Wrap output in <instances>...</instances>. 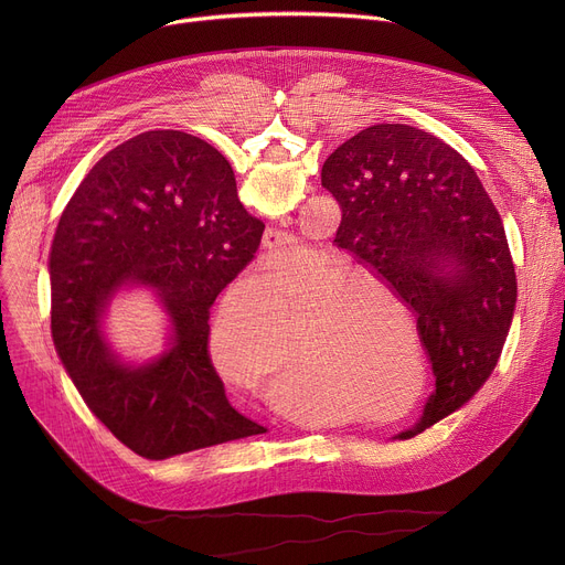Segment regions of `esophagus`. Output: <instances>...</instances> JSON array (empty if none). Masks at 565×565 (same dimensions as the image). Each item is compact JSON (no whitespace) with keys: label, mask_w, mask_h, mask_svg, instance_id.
Listing matches in <instances>:
<instances>
[{"label":"esophagus","mask_w":565,"mask_h":565,"mask_svg":"<svg viewBox=\"0 0 565 565\" xmlns=\"http://www.w3.org/2000/svg\"><path fill=\"white\" fill-rule=\"evenodd\" d=\"M284 236H281V232H277V230H268L266 232V236H264V248L270 253V255H279V250L284 248Z\"/></svg>","instance_id":"obj_1"}]
</instances>
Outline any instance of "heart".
Masks as SVG:
<instances>
[{
  "label": "heart",
  "instance_id": "obj_1",
  "mask_svg": "<svg viewBox=\"0 0 565 565\" xmlns=\"http://www.w3.org/2000/svg\"><path fill=\"white\" fill-rule=\"evenodd\" d=\"M349 290L351 277L333 273L331 259L321 253L303 250L292 264L262 268L246 281L241 299H255L273 315L268 353L253 315L236 303H225L210 331L214 364L230 384L250 395L273 393L279 399L312 402L327 395V384L349 395L355 358L351 297H344ZM288 309L296 310L300 338L295 341L282 333Z\"/></svg>",
  "mask_w": 565,
  "mask_h": 565
}]
</instances>
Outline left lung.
Masks as SVG:
<instances>
[{"mask_svg":"<svg viewBox=\"0 0 565 565\" xmlns=\"http://www.w3.org/2000/svg\"><path fill=\"white\" fill-rule=\"evenodd\" d=\"M342 207L335 246L377 275L418 321L436 375L407 440L460 409L492 375L516 306L499 210L467 160L412 125H373L321 168Z\"/></svg>","mask_w":565,"mask_h":565,"instance_id":"obj_1","label":"left lung"}]
</instances>
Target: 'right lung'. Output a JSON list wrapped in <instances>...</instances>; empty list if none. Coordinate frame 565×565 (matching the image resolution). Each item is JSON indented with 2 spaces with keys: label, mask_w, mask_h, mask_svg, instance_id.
Returning a JSON list of instances; mask_svg holds the SVG:
<instances>
[{
  "label": "right lung",
  "mask_w": 565,
  "mask_h": 565,
  "mask_svg": "<svg viewBox=\"0 0 565 565\" xmlns=\"http://www.w3.org/2000/svg\"><path fill=\"white\" fill-rule=\"evenodd\" d=\"M262 234L225 156L174 129L114 147L71 196L49 255L51 335L87 407L134 454L166 460L266 434L232 409L207 353L210 306ZM125 287L153 289L171 317V349L140 367L102 331Z\"/></svg>",
  "instance_id": "add662e5"
}]
</instances>
